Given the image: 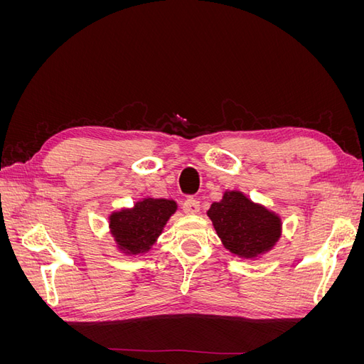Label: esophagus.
Wrapping results in <instances>:
<instances>
[{
	"instance_id": "34e87169",
	"label": "esophagus",
	"mask_w": 364,
	"mask_h": 364,
	"mask_svg": "<svg viewBox=\"0 0 364 364\" xmlns=\"http://www.w3.org/2000/svg\"><path fill=\"white\" fill-rule=\"evenodd\" d=\"M182 208L186 214H197L200 211V202L196 197H186L185 202L182 203Z\"/></svg>"
}]
</instances>
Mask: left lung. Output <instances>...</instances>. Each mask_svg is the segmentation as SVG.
<instances>
[{"mask_svg": "<svg viewBox=\"0 0 364 364\" xmlns=\"http://www.w3.org/2000/svg\"><path fill=\"white\" fill-rule=\"evenodd\" d=\"M208 215L226 249L240 257H257L279 238V218L237 191L213 203Z\"/></svg>", "mask_w": 364, "mask_h": 364, "instance_id": "1", "label": "left lung"}]
</instances>
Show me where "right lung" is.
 Listing matches in <instances>:
<instances>
[{
	"mask_svg": "<svg viewBox=\"0 0 364 364\" xmlns=\"http://www.w3.org/2000/svg\"><path fill=\"white\" fill-rule=\"evenodd\" d=\"M174 211L173 200L146 199L134 209L112 214L111 230L121 249L130 253L147 252Z\"/></svg>",
	"mask_w": 364,
	"mask_h": 364,
	"instance_id": "add662e5",
	"label": "right lung"
}]
</instances>
